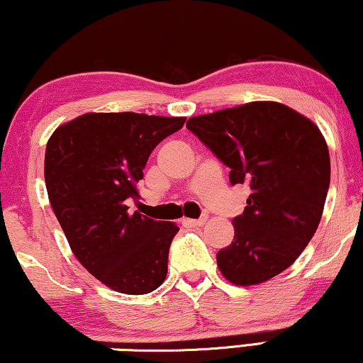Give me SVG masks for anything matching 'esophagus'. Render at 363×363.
<instances>
[{
    "mask_svg": "<svg viewBox=\"0 0 363 363\" xmlns=\"http://www.w3.org/2000/svg\"><path fill=\"white\" fill-rule=\"evenodd\" d=\"M207 220H208V216L203 215V216H200V218H197V220L187 218V220H184V221H186V223H189V225H192V226H202V225L207 223Z\"/></svg>",
    "mask_w": 363,
    "mask_h": 363,
    "instance_id": "obj_1",
    "label": "esophagus"
}]
</instances>
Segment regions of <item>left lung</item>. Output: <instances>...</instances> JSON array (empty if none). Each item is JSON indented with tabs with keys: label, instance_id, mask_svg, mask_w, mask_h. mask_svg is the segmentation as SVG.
I'll return each mask as SVG.
<instances>
[{
	"label": "left lung",
	"instance_id": "1",
	"mask_svg": "<svg viewBox=\"0 0 363 363\" xmlns=\"http://www.w3.org/2000/svg\"><path fill=\"white\" fill-rule=\"evenodd\" d=\"M187 128L251 189L235 240L216 254L231 284H262L296 261L320 225L331 161L316 123L289 106L256 101L191 117Z\"/></svg>",
	"mask_w": 363,
	"mask_h": 363
}]
</instances>
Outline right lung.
Wrapping results in <instances>:
<instances>
[{
  "instance_id": "right-lung-1",
  "label": "right lung",
  "mask_w": 363,
  "mask_h": 363,
  "mask_svg": "<svg viewBox=\"0 0 363 363\" xmlns=\"http://www.w3.org/2000/svg\"><path fill=\"white\" fill-rule=\"evenodd\" d=\"M186 117L89 112L58 127L47 142L45 186L68 245L83 267L109 289L143 295L167 274L177 228L128 212L148 156Z\"/></svg>"
}]
</instances>
